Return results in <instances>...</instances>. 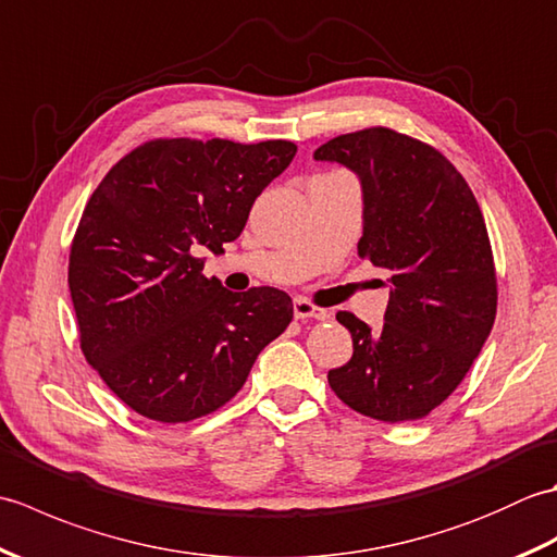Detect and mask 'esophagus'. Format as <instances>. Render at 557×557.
I'll use <instances>...</instances> for the list:
<instances>
[{
    "instance_id": "34e87169",
    "label": "esophagus",
    "mask_w": 557,
    "mask_h": 557,
    "mask_svg": "<svg viewBox=\"0 0 557 557\" xmlns=\"http://www.w3.org/2000/svg\"><path fill=\"white\" fill-rule=\"evenodd\" d=\"M294 315L299 318V321H327L330 313L325 309H318L309 299H294Z\"/></svg>"
}]
</instances>
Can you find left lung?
<instances>
[{"instance_id": "obj_1", "label": "left lung", "mask_w": 557, "mask_h": 557, "mask_svg": "<svg viewBox=\"0 0 557 557\" xmlns=\"http://www.w3.org/2000/svg\"><path fill=\"white\" fill-rule=\"evenodd\" d=\"M313 158L359 176V256L389 272L381 330L337 313L354 354L327 383L363 417H429L465 381L495 321L498 285L476 198L445 156L385 126L337 136Z\"/></svg>"}]
</instances>
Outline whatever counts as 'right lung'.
I'll return each mask as SVG.
<instances>
[{
	"label": "right lung",
	"mask_w": 557,
	"mask_h": 557,
	"mask_svg": "<svg viewBox=\"0 0 557 557\" xmlns=\"http://www.w3.org/2000/svg\"><path fill=\"white\" fill-rule=\"evenodd\" d=\"M294 156L292 140L158 138L92 191L69 256L81 349L140 417L184 423L227 405L292 323L285 292L224 289L198 253H224Z\"/></svg>",
	"instance_id": "add662e5"
}]
</instances>
